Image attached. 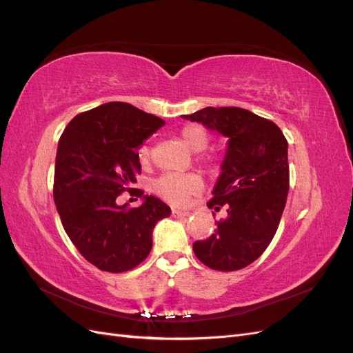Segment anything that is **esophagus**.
Returning a JSON list of instances; mask_svg holds the SVG:
<instances>
[{"mask_svg": "<svg viewBox=\"0 0 353 353\" xmlns=\"http://www.w3.org/2000/svg\"><path fill=\"white\" fill-rule=\"evenodd\" d=\"M172 213H174V215H176V216H188L190 215V212L185 210V209H174Z\"/></svg>", "mask_w": 353, "mask_h": 353, "instance_id": "34e87169", "label": "esophagus"}]
</instances>
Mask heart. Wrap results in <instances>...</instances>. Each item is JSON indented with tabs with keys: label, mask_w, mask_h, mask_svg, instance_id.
<instances>
[{
	"label": "heart",
	"mask_w": 353,
	"mask_h": 353,
	"mask_svg": "<svg viewBox=\"0 0 353 353\" xmlns=\"http://www.w3.org/2000/svg\"><path fill=\"white\" fill-rule=\"evenodd\" d=\"M181 140L184 141L187 147H190L193 152H203L209 144V132L203 125L199 123H190L185 125L183 130L179 131ZM140 159L147 160L150 157V148H148L147 144L141 145L140 148ZM199 160L201 163H205L208 166H212L213 163V157L210 156H199ZM203 187V181L197 174H184V175H178V174H166L163 176H160L156 183H154V190L159 196H162L165 200L170 203H184L190 196H193L201 190Z\"/></svg>",
	"instance_id": "heart-1"
}]
</instances>
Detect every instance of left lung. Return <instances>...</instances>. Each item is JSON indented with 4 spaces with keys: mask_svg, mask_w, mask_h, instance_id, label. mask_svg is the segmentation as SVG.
<instances>
[{
    "mask_svg": "<svg viewBox=\"0 0 353 353\" xmlns=\"http://www.w3.org/2000/svg\"><path fill=\"white\" fill-rule=\"evenodd\" d=\"M184 119L228 138L222 172L209 209L225 205L228 216L208 240L196 241L200 262L237 271L254 262L274 239L288 193L287 140L272 121L240 108H205Z\"/></svg>",
    "mask_w": 353,
    "mask_h": 353,
    "instance_id": "8db88e82",
    "label": "left lung"
}]
</instances>
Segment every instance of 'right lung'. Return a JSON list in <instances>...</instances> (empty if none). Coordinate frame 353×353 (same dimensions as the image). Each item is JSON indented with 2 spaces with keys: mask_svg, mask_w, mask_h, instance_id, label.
<instances>
[{
  "mask_svg": "<svg viewBox=\"0 0 353 353\" xmlns=\"http://www.w3.org/2000/svg\"><path fill=\"white\" fill-rule=\"evenodd\" d=\"M163 125L130 103L112 101L74 116L60 137L56 208L74 248L101 271L125 272L140 265L152 250L154 225L170 215L154 196H144L138 208L116 201L137 183V150Z\"/></svg>",
  "mask_w": 353,
  "mask_h": 353,
  "instance_id": "obj_1",
  "label": "right lung"
}]
</instances>
